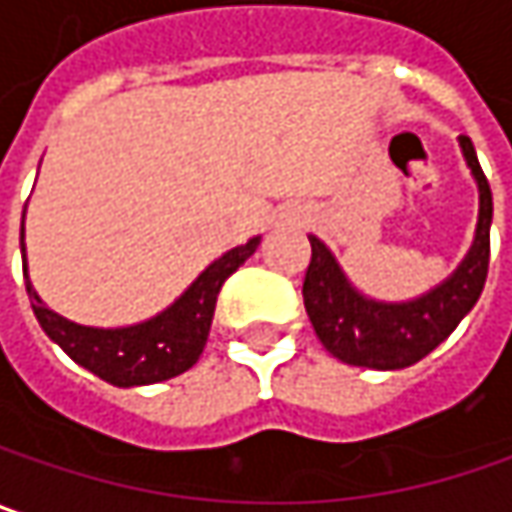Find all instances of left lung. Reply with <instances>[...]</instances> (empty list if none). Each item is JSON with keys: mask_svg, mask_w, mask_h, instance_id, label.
Returning a JSON list of instances; mask_svg holds the SVG:
<instances>
[{"mask_svg": "<svg viewBox=\"0 0 512 512\" xmlns=\"http://www.w3.org/2000/svg\"><path fill=\"white\" fill-rule=\"evenodd\" d=\"M461 150L481 191L478 231L458 272L429 295L406 304H382L362 298L347 284L330 249L318 237H310L313 257L304 275V307L321 345L336 359L376 371L408 368L429 356L475 307L490 269L493 194L469 136H461Z\"/></svg>", "mask_w": 512, "mask_h": 512, "instance_id": "obj_1", "label": "left lung"}]
</instances>
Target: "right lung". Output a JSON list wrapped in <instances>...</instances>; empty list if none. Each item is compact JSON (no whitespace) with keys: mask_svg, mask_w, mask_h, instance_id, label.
<instances>
[{"mask_svg":"<svg viewBox=\"0 0 512 512\" xmlns=\"http://www.w3.org/2000/svg\"><path fill=\"white\" fill-rule=\"evenodd\" d=\"M22 220H25V211H22ZM257 246H260V237H252L246 246L226 252L220 260H214L165 313L133 327H118V330H98V327L75 324L69 318L57 316L54 310H48L40 301V295L34 292L31 281H25V289L31 295L34 316L46 330L48 339L63 347L80 368L92 371L118 388L153 385V382H165L170 376H179L188 368H194L202 347L208 342L220 289L231 272H237L255 255ZM22 252H25V243H22ZM22 272L28 278L25 255H22Z\"/></svg>","mask_w":512,"mask_h":512,"instance_id":"right-lung-1","label":"right lung"}]
</instances>
